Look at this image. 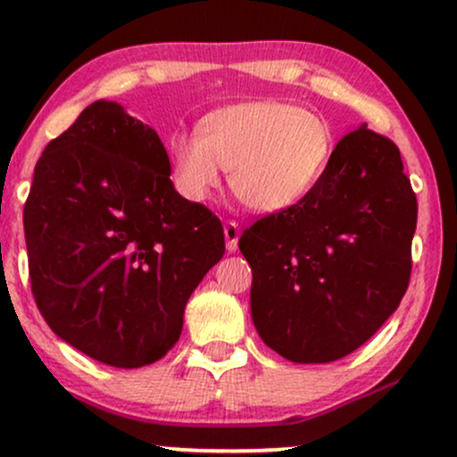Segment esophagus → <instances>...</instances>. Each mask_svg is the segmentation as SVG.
I'll list each match as a JSON object with an SVG mask.
<instances>
[{"label": "esophagus", "mask_w": 457, "mask_h": 457, "mask_svg": "<svg viewBox=\"0 0 457 457\" xmlns=\"http://www.w3.org/2000/svg\"><path fill=\"white\" fill-rule=\"evenodd\" d=\"M239 235H241V228L237 222H224V239H227V250L228 252H235L237 250V244H239Z\"/></svg>", "instance_id": "obj_1"}]
</instances>
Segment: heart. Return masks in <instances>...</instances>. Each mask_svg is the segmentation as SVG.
<instances>
[{"mask_svg":"<svg viewBox=\"0 0 457 457\" xmlns=\"http://www.w3.org/2000/svg\"><path fill=\"white\" fill-rule=\"evenodd\" d=\"M336 149L331 123L282 100H254L207 112L196 134L169 138L173 184L181 196L203 203L230 170V187L245 205L278 213L303 201Z\"/></svg>","mask_w":457,"mask_h":457,"instance_id":"1","label":"heart"}]
</instances>
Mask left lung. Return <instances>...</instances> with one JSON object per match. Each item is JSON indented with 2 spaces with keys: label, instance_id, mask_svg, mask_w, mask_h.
<instances>
[{
  "label": "left lung",
  "instance_id": "1",
  "mask_svg": "<svg viewBox=\"0 0 457 457\" xmlns=\"http://www.w3.org/2000/svg\"><path fill=\"white\" fill-rule=\"evenodd\" d=\"M415 227L400 149L368 126L348 132L303 201L241 235L261 340L295 363L336 361L368 342L409 288Z\"/></svg>",
  "mask_w": 457,
  "mask_h": 457
}]
</instances>
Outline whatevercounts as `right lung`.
Masks as SVG:
<instances>
[{
  "instance_id": "obj_1",
  "label": "right lung",
  "mask_w": 457,
  "mask_h": 457,
  "mask_svg": "<svg viewBox=\"0 0 457 457\" xmlns=\"http://www.w3.org/2000/svg\"><path fill=\"white\" fill-rule=\"evenodd\" d=\"M23 227L46 325L112 368L175 346L187 299L224 254L222 224L175 190L158 132L109 100L46 145Z\"/></svg>"
}]
</instances>
